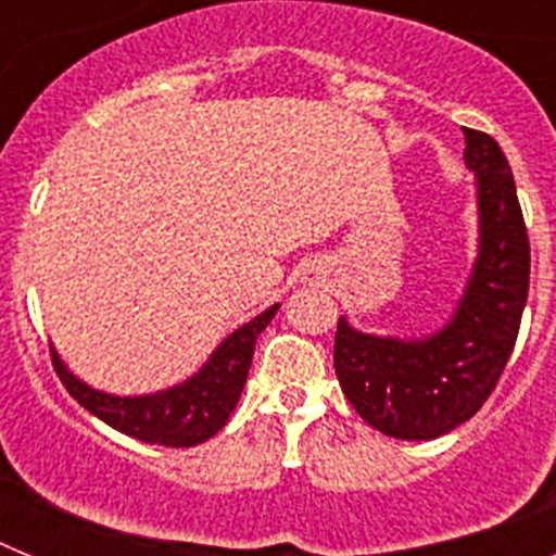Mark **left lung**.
I'll use <instances>...</instances> for the list:
<instances>
[{"label":"left lung","mask_w":556,"mask_h":556,"mask_svg":"<svg viewBox=\"0 0 556 556\" xmlns=\"http://www.w3.org/2000/svg\"><path fill=\"white\" fill-rule=\"evenodd\" d=\"M479 184V262L443 331L415 342L339 320L333 367L358 417L395 440H434L481 409L518 339L529 294V233L513 169L493 136L462 127Z\"/></svg>","instance_id":"1"}]
</instances>
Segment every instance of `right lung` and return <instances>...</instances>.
Listing matches in <instances>:
<instances>
[{"mask_svg": "<svg viewBox=\"0 0 556 556\" xmlns=\"http://www.w3.org/2000/svg\"><path fill=\"white\" fill-rule=\"evenodd\" d=\"M275 312L278 306H269L255 320L244 323L214 351L211 362L198 376L159 395L116 397L91 390L66 370L55 351H52V365L68 395L111 429L150 445L191 448V445L205 443L228 424L230 412L239 404L242 387L248 381L255 339L269 326Z\"/></svg>", "mask_w": 556, "mask_h": 556, "instance_id": "add662e5", "label": "right lung"}]
</instances>
